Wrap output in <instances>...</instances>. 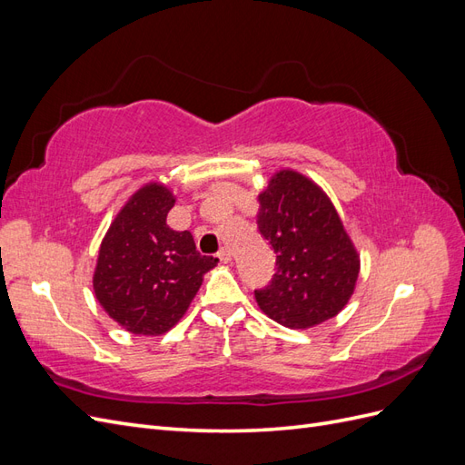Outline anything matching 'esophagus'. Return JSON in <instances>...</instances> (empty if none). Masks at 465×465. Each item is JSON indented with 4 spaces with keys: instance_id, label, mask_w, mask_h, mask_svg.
<instances>
[{
    "instance_id": "esophagus-1",
    "label": "esophagus",
    "mask_w": 465,
    "mask_h": 465,
    "mask_svg": "<svg viewBox=\"0 0 465 465\" xmlns=\"http://www.w3.org/2000/svg\"><path fill=\"white\" fill-rule=\"evenodd\" d=\"M217 258H219L223 263H229V262H231V252H229V248H221V250L217 252Z\"/></svg>"
}]
</instances>
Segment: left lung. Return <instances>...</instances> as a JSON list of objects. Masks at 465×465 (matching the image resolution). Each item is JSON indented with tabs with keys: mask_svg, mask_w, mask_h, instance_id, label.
<instances>
[{
	"mask_svg": "<svg viewBox=\"0 0 465 465\" xmlns=\"http://www.w3.org/2000/svg\"><path fill=\"white\" fill-rule=\"evenodd\" d=\"M258 200L260 234L277 254L270 285L254 291L258 306L297 330L333 318L353 294L359 256L328 195L302 174L281 171Z\"/></svg>",
	"mask_w": 465,
	"mask_h": 465,
	"instance_id": "left-lung-1",
	"label": "left lung"
}]
</instances>
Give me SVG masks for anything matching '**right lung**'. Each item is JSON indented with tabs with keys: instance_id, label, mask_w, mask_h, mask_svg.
Returning a JSON list of instances; mask_svg holds the SVG:
<instances>
[{
	"instance_id": "right-lung-1",
	"label": "right lung",
	"mask_w": 465,
	"mask_h": 465,
	"mask_svg": "<svg viewBox=\"0 0 465 465\" xmlns=\"http://www.w3.org/2000/svg\"><path fill=\"white\" fill-rule=\"evenodd\" d=\"M174 195L147 184L110 224L98 250L93 287L96 301L122 328L161 335L184 316L217 258L202 256L188 231L166 224Z\"/></svg>"
}]
</instances>
